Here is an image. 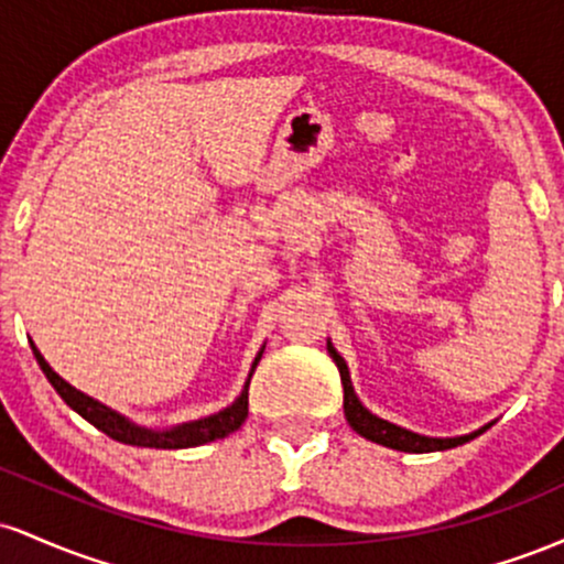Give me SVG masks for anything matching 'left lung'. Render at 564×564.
<instances>
[{"mask_svg":"<svg viewBox=\"0 0 564 564\" xmlns=\"http://www.w3.org/2000/svg\"><path fill=\"white\" fill-rule=\"evenodd\" d=\"M328 352H332L336 368H339L341 373V387H345V416L349 426H352L355 432H358L360 437L371 440V443H379V445H387V448H394V451H405V453H432V451H448V448H456V445H464L469 443L471 437H477L480 432H475V435H464V437H424V435H416V432H408L403 426L398 424H390L384 422V419L373 416L371 411H366L364 403H360L358 398H355V390H352V381H349V371H347V364L341 360V355L336 352V349L328 345ZM488 430V426H485Z\"/></svg>","mask_w":564,"mask_h":564,"instance_id":"obj_1","label":"left lung"}]
</instances>
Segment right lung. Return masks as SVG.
Instances as JSON below:
<instances>
[{
  "label": "right lung",
  "instance_id": "1",
  "mask_svg": "<svg viewBox=\"0 0 564 564\" xmlns=\"http://www.w3.org/2000/svg\"><path fill=\"white\" fill-rule=\"evenodd\" d=\"M31 349H34L36 364L42 366L44 377L50 379V384L55 387V392L61 394V398L66 400V403L74 408L82 419H87L89 424L97 426L100 432H106L108 437L119 440V443L140 445V448H193V445H204V443H212V440L228 437L230 432H236L238 426L246 422V416H249V390H243L241 398H238L236 403H232L230 408H225V411L215 413V416L198 419V422L174 426V430H166V432L142 430V426L129 424L124 416H119V413L111 411V408H106L102 403H97V400L87 398L84 392L74 390L68 381H63L53 371V368L47 366V360L39 355V349L34 345H31ZM260 358H262V352L257 355L254 366H251V373H254Z\"/></svg>",
  "mask_w": 564,
  "mask_h": 564
}]
</instances>
